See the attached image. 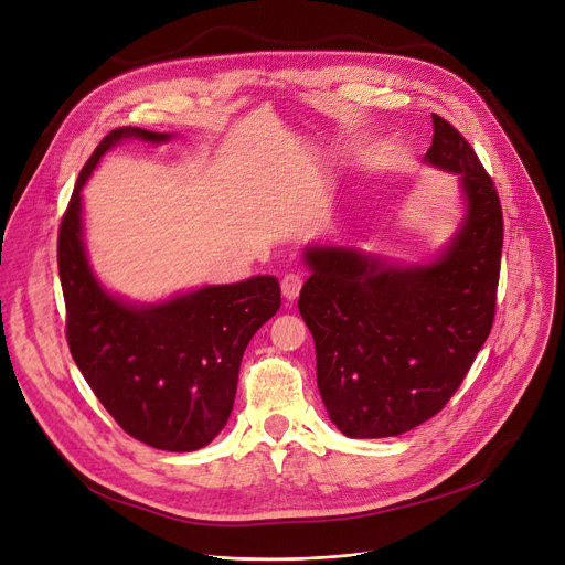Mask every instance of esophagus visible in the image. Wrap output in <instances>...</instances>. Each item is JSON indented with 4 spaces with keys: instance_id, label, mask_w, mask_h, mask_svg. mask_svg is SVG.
I'll list each match as a JSON object with an SVG mask.
<instances>
[{
    "instance_id": "34e87169",
    "label": "esophagus",
    "mask_w": 565,
    "mask_h": 565,
    "mask_svg": "<svg viewBox=\"0 0 565 565\" xmlns=\"http://www.w3.org/2000/svg\"><path fill=\"white\" fill-rule=\"evenodd\" d=\"M301 284H303V277L297 275V273H288L284 279H281V292L288 301L297 299L299 297V290H301Z\"/></svg>"
}]
</instances>
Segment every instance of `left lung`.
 <instances>
[{
	"mask_svg": "<svg viewBox=\"0 0 565 565\" xmlns=\"http://www.w3.org/2000/svg\"><path fill=\"white\" fill-rule=\"evenodd\" d=\"M426 162L457 173L467 214L428 266H394L351 247H309L299 313L311 329L318 387L347 437H394L435 417L491 333L502 207L471 143L433 115Z\"/></svg>",
	"mask_w": 565,
	"mask_h": 565,
	"instance_id": "left-lung-1",
	"label": "left lung"
}]
</instances>
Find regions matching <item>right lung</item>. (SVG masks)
Segmentation results:
<instances>
[{
  "label": "right lung",
  "mask_w": 565,
  "mask_h": 565,
  "mask_svg": "<svg viewBox=\"0 0 565 565\" xmlns=\"http://www.w3.org/2000/svg\"><path fill=\"white\" fill-rule=\"evenodd\" d=\"M124 137L167 141L132 126L108 132L83 167L58 230V273L74 363L113 419L160 450L207 446L234 407L241 358L281 306L275 277L207 286L164 303L137 306L94 279L81 223V189L100 156Z\"/></svg>",
  "instance_id": "add662e5"
}]
</instances>
